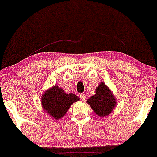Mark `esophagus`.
<instances>
[{"label": "esophagus", "mask_w": 157, "mask_h": 157, "mask_svg": "<svg viewBox=\"0 0 157 157\" xmlns=\"http://www.w3.org/2000/svg\"><path fill=\"white\" fill-rule=\"evenodd\" d=\"M80 98L81 100H84L85 99H86V94H80Z\"/></svg>", "instance_id": "esophagus-1"}]
</instances>
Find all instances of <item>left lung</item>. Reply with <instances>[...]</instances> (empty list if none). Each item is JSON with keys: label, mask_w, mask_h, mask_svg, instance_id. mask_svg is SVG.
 Masks as SVG:
<instances>
[{"label": "left lung", "mask_w": 157, "mask_h": 157, "mask_svg": "<svg viewBox=\"0 0 157 157\" xmlns=\"http://www.w3.org/2000/svg\"><path fill=\"white\" fill-rule=\"evenodd\" d=\"M96 94L89 97L87 103L99 117H106L112 112L116 106L114 95L104 82H101L96 89Z\"/></svg>", "instance_id": "left-lung-1"}]
</instances>
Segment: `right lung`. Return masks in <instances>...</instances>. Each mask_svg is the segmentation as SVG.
Listing matches in <instances>:
<instances>
[{
	"instance_id": "right-lung-1",
	"label": "right lung",
	"mask_w": 157,
	"mask_h": 157,
	"mask_svg": "<svg viewBox=\"0 0 157 157\" xmlns=\"http://www.w3.org/2000/svg\"><path fill=\"white\" fill-rule=\"evenodd\" d=\"M80 100L75 94H66L63 89L55 86L44 93L41 97L43 109L55 120L63 117L73 102Z\"/></svg>"
}]
</instances>
